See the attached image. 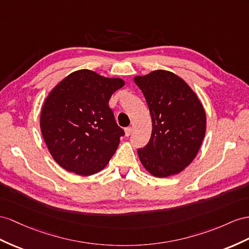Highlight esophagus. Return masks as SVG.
<instances>
[{
  "label": "esophagus",
  "mask_w": 249,
  "mask_h": 249,
  "mask_svg": "<svg viewBox=\"0 0 249 249\" xmlns=\"http://www.w3.org/2000/svg\"><path fill=\"white\" fill-rule=\"evenodd\" d=\"M131 132H132V127H127V128H125V133L127 137H129L131 135Z\"/></svg>",
  "instance_id": "obj_1"
}]
</instances>
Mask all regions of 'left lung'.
<instances>
[{"mask_svg": "<svg viewBox=\"0 0 249 249\" xmlns=\"http://www.w3.org/2000/svg\"><path fill=\"white\" fill-rule=\"evenodd\" d=\"M150 111L149 142L138 149L151 175H177L193 162L205 136L206 116L196 93L181 78L166 70L136 76Z\"/></svg>", "mask_w": 249, "mask_h": 249, "instance_id": "1", "label": "left lung"}]
</instances>
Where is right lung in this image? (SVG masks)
<instances>
[{
    "mask_svg": "<svg viewBox=\"0 0 249 249\" xmlns=\"http://www.w3.org/2000/svg\"><path fill=\"white\" fill-rule=\"evenodd\" d=\"M124 86L82 69L67 75L49 93L41 112V131L61 167L80 176L103 169L125 135L108 102Z\"/></svg>",
    "mask_w": 249,
    "mask_h": 249,
    "instance_id": "1",
    "label": "right lung"
}]
</instances>
